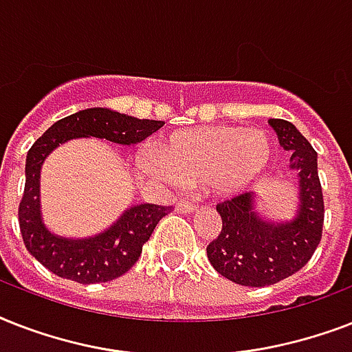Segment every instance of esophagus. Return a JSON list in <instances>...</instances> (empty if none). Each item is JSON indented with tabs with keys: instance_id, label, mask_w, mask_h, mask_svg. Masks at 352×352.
<instances>
[{
	"instance_id": "esophagus-1",
	"label": "esophagus",
	"mask_w": 352,
	"mask_h": 352,
	"mask_svg": "<svg viewBox=\"0 0 352 352\" xmlns=\"http://www.w3.org/2000/svg\"><path fill=\"white\" fill-rule=\"evenodd\" d=\"M197 208V204L190 203V201H179V203H177V212H182V214H192V212H195Z\"/></svg>"
}]
</instances>
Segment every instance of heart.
I'll list each match as a JSON object with an SVG mask.
<instances>
[{"mask_svg": "<svg viewBox=\"0 0 352 352\" xmlns=\"http://www.w3.org/2000/svg\"><path fill=\"white\" fill-rule=\"evenodd\" d=\"M274 149L268 133L241 126H208L173 133L159 146V157L144 166L181 186L210 184L221 195L254 186L268 170Z\"/></svg>", "mask_w": 352, "mask_h": 352, "instance_id": "b5f03b06", "label": "heart"}]
</instances>
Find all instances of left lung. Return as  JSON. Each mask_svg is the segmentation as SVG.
<instances>
[{
	"label": "left lung",
	"instance_id": "8db88e82",
	"mask_svg": "<svg viewBox=\"0 0 352 352\" xmlns=\"http://www.w3.org/2000/svg\"><path fill=\"white\" fill-rule=\"evenodd\" d=\"M268 124L278 133L281 148L290 157V168L298 173L300 204L296 217L287 223L263 221L256 212V195L243 193L217 204L223 226L206 254L212 267L245 287H267L303 268L322 241L323 193L318 177V153L311 142L281 118Z\"/></svg>",
	"mask_w": 352,
	"mask_h": 352
}]
</instances>
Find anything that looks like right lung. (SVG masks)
I'll use <instances>...</instances> for the list:
<instances>
[{
    "label": "right lung",
    "mask_w": 352,
    "mask_h": 352,
    "mask_svg": "<svg viewBox=\"0 0 352 352\" xmlns=\"http://www.w3.org/2000/svg\"><path fill=\"white\" fill-rule=\"evenodd\" d=\"M164 126L162 120H146L91 107L54 122L27 153L25 190L18 208L21 237L38 261L60 278L76 283H106L120 278L138 261L144 243L171 206L137 204L126 210L106 232L87 239L58 237L47 230L40 210V170L52 149L71 138L96 137L109 142L131 146Z\"/></svg>",
    "instance_id": "1"
}]
</instances>
